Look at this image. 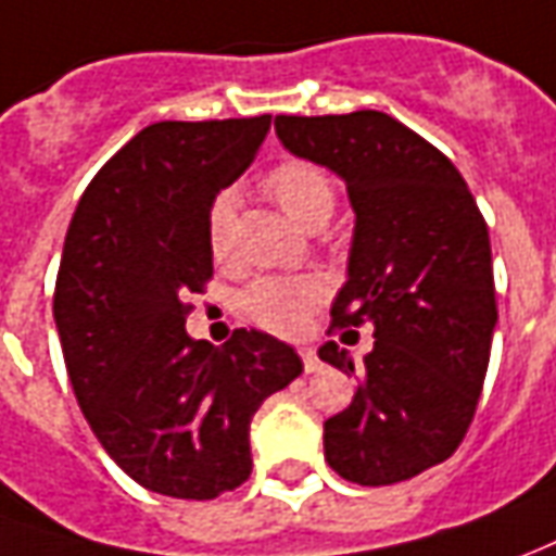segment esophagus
Wrapping results in <instances>:
<instances>
[{
  "label": "esophagus",
  "instance_id": "esophagus-1",
  "mask_svg": "<svg viewBox=\"0 0 556 556\" xmlns=\"http://www.w3.org/2000/svg\"><path fill=\"white\" fill-rule=\"evenodd\" d=\"M301 361H304V370L306 372H318V370H321V361H318L316 349H309V345H301Z\"/></svg>",
  "mask_w": 556,
  "mask_h": 556
}]
</instances>
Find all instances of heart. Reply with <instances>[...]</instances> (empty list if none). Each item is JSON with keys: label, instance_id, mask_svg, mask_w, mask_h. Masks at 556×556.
<instances>
[{"label": "heart", "instance_id": "heart-1", "mask_svg": "<svg viewBox=\"0 0 556 556\" xmlns=\"http://www.w3.org/2000/svg\"><path fill=\"white\" fill-rule=\"evenodd\" d=\"M267 195L277 201L289 219L316 231L337 211V184L331 170L316 162L289 159L267 174ZM207 240L216 262L231 258L235 250V195L216 198L207 213ZM325 298V286L313 277H265L252 282L243 294V313L274 333H298L304 328L309 309Z\"/></svg>", "mask_w": 556, "mask_h": 556}]
</instances>
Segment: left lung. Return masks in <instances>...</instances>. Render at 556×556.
Instances as JSON below:
<instances>
[{
  "label": "left lung",
  "instance_id": "8db88e82",
  "mask_svg": "<svg viewBox=\"0 0 556 556\" xmlns=\"http://www.w3.org/2000/svg\"><path fill=\"white\" fill-rule=\"evenodd\" d=\"M274 126L289 153L345 184L355 235L331 328L372 325L376 337L361 367L333 340L318 349L361 376L325 421V460L367 488L413 479L457 452L479 406L496 328L484 216L448 156L382 111Z\"/></svg>",
  "mask_w": 556,
  "mask_h": 556
}]
</instances>
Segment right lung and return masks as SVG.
Segmentation results:
<instances>
[{
	"instance_id": "right-lung-1",
	"label": "right lung",
	"mask_w": 556,
	"mask_h": 556,
	"mask_svg": "<svg viewBox=\"0 0 556 556\" xmlns=\"http://www.w3.org/2000/svg\"><path fill=\"white\" fill-rule=\"evenodd\" d=\"M270 114L153 123L92 177L62 247L53 318L80 413L153 494L213 500L252 472L250 421L298 379V352L238 328L186 333L189 291L213 277L207 213L247 170Z\"/></svg>"
}]
</instances>
